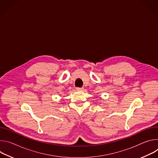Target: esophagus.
<instances>
[{
  "mask_svg": "<svg viewBox=\"0 0 158 158\" xmlns=\"http://www.w3.org/2000/svg\"><path fill=\"white\" fill-rule=\"evenodd\" d=\"M84 87H77L76 90L77 91H83Z\"/></svg>",
  "mask_w": 158,
  "mask_h": 158,
  "instance_id": "1",
  "label": "esophagus"
}]
</instances>
